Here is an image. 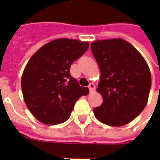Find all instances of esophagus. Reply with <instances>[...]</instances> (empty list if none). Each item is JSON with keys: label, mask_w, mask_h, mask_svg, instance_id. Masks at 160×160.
Returning a JSON list of instances; mask_svg holds the SVG:
<instances>
[{"label": "esophagus", "mask_w": 160, "mask_h": 160, "mask_svg": "<svg viewBox=\"0 0 160 160\" xmlns=\"http://www.w3.org/2000/svg\"><path fill=\"white\" fill-rule=\"evenodd\" d=\"M88 87H89V90H90L91 92H94V89H95V85H94L93 83H90V84H89V86H88Z\"/></svg>", "instance_id": "esophagus-1"}]
</instances>
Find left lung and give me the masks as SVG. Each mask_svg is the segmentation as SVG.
I'll return each instance as SVG.
<instances>
[{
	"mask_svg": "<svg viewBox=\"0 0 160 160\" xmlns=\"http://www.w3.org/2000/svg\"><path fill=\"white\" fill-rule=\"evenodd\" d=\"M91 49L100 68L97 92L103 97L94 115L104 124L123 126L148 104L152 84L149 67L141 53L122 38L98 40Z\"/></svg>",
	"mask_w": 160,
	"mask_h": 160,
	"instance_id": "left-lung-1",
	"label": "left lung"
}]
</instances>
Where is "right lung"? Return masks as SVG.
Here are the masks:
<instances>
[{"mask_svg": "<svg viewBox=\"0 0 160 160\" xmlns=\"http://www.w3.org/2000/svg\"><path fill=\"white\" fill-rule=\"evenodd\" d=\"M88 47V42L58 38L42 45L28 61L21 77L23 97L28 110L42 123L66 122L75 102L89 93L69 72L71 64Z\"/></svg>", "mask_w": 160, "mask_h": 160, "instance_id": "right-lung-1", "label": "right lung"}]
</instances>
